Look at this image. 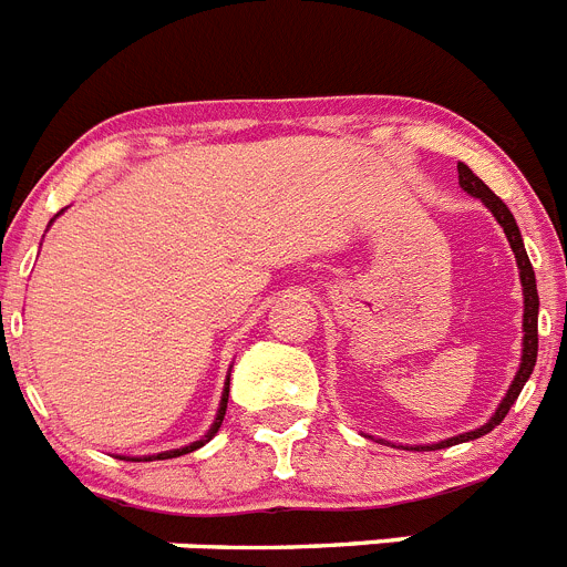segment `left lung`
I'll return each mask as SVG.
<instances>
[{"instance_id":"left-lung-1","label":"left lung","mask_w":567,"mask_h":567,"mask_svg":"<svg viewBox=\"0 0 567 567\" xmlns=\"http://www.w3.org/2000/svg\"><path fill=\"white\" fill-rule=\"evenodd\" d=\"M457 175H460V187L465 189V193L471 195V198H480V202L488 207V213L497 218V224L503 227L505 238H508L511 244V252H514V258H517V269H519V284H523V354H519V369L517 374H514V380H511L508 392H505V398L499 400L497 412L491 414L488 423L480 425V429H474V432H465V434H457V437H449V440H440V443H432V445H414V452H437V449H449V445H457V443H468V440H477L483 437V434L494 432L499 423H503V417L508 414V409L514 403H517L519 392H523V385L528 383L530 372H534V365H537V349H539V334H537V318H539V295H537V278H534V267H530L528 260V252H525V244H523V233H519L517 221H514V215H511V209L505 207L503 198H497V195L491 193L488 184H483V178H477V175L471 173L468 167H465L463 162L457 164Z\"/></svg>"}]
</instances>
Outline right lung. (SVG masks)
<instances>
[{"label": "right lung", "instance_id": "obj_1", "mask_svg": "<svg viewBox=\"0 0 567 567\" xmlns=\"http://www.w3.org/2000/svg\"><path fill=\"white\" fill-rule=\"evenodd\" d=\"M62 215V213H59ZM227 400H229V378H227V383H224V392H221V403H218V414H215V420H213V425H209V432L204 434L202 440H195V443H189V445H182V449H173V452H162V454H147V457H127V460H135V463H150V460H173V457H182V454H189V452H195V449H202V445H207L209 440L215 437V434H218V429H221V423H224V414H227Z\"/></svg>", "mask_w": 567, "mask_h": 567}]
</instances>
